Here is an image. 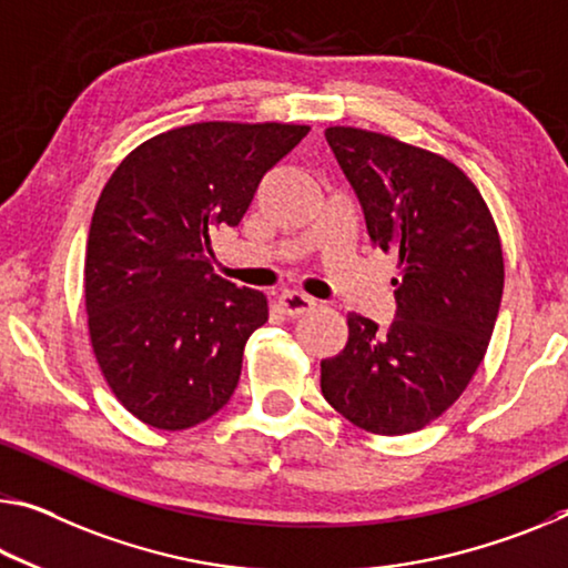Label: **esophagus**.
I'll use <instances>...</instances> for the list:
<instances>
[{"label":"esophagus","mask_w":568,"mask_h":568,"mask_svg":"<svg viewBox=\"0 0 568 568\" xmlns=\"http://www.w3.org/2000/svg\"><path fill=\"white\" fill-rule=\"evenodd\" d=\"M281 308L287 313V316L298 318V316H305V313H311L313 308H316V301H313L311 295L298 293V291H285L281 295Z\"/></svg>","instance_id":"1"}]
</instances>
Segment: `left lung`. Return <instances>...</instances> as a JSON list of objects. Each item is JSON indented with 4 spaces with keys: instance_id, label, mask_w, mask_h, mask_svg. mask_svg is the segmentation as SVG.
<instances>
[{
    "instance_id": "obj_1",
    "label": "left lung",
    "mask_w": 568,
    "mask_h": 568,
    "mask_svg": "<svg viewBox=\"0 0 568 568\" xmlns=\"http://www.w3.org/2000/svg\"><path fill=\"white\" fill-rule=\"evenodd\" d=\"M326 141L362 204L374 247L399 260L394 321L348 313V341L321 362V392L376 435L429 425L470 384L503 298L490 210L460 169L384 133L333 125Z\"/></svg>"
}]
</instances>
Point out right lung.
<instances>
[{
  "instance_id": "right-lung-1",
  "label": "right lung",
  "mask_w": 568,
  "mask_h": 568,
  "mask_svg": "<svg viewBox=\"0 0 568 568\" xmlns=\"http://www.w3.org/2000/svg\"><path fill=\"white\" fill-rule=\"evenodd\" d=\"M308 131L182 125L141 143L108 179L85 252L90 344L111 392L146 425L194 427L235 394L267 301L214 275L212 237L237 227L263 176Z\"/></svg>"
}]
</instances>
